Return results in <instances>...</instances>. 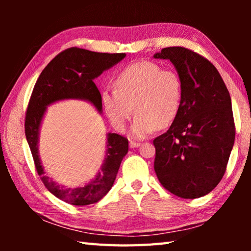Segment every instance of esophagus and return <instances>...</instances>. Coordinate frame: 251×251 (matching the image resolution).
I'll return each mask as SVG.
<instances>
[{"mask_svg": "<svg viewBox=\"0 0 251 251\" xmlns=\"http://www.w3.org/2000/svg\"><path fill=\"white\" fill-rule=\"evenodd\" d=\"M139 146H141V143H136V142H133V141L129 142V147L130 148H137Z\"/></svg>", "mask_w": 251, "mask_h": 251, "instance_id": "obj_1", "label": "esophagus"}]
</instances>
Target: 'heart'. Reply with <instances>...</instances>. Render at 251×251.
<instances>
[{"label": "heart", "instance_id": "obj_1", "mask_svg": "<svg viewBox=\"0 0 251 251\" xmlns=\"http://www.w3.org/2000/svg\"><path fill=\"white\" fill-rule=\"evenodd\" d=\"M116 91L101 93V105L110 124L124 130L135 114L131 136L142 139L155 128L173 124L180 110L182 82L175 71L163 70L150 61L126 66L114 80Z\"/></svg>", "mask_w": 251, "mask_h": 251}]
</instances>
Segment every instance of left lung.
I'll list each match as a JSON object with an SVG mask.
<instances>
[{
	"label": "left lung",
	"mask_w": 251,
	"mask_h": 251,
	"mask_svg": "<svg viewBox=\"0 0 251 251\" xmlns=\"http://www.w3.org/2000/svg\"><path fill=\"white\" fill-rule=\"evenodd\" d=\"M154 58L169 59L182 82L178 116L154 139L155 173L176 196L202 197L222 180L235 143L230 95L217 69L193 50L166 48Z\"/></svg>",
	"instance_id": "obj_1"
}]
</instances>
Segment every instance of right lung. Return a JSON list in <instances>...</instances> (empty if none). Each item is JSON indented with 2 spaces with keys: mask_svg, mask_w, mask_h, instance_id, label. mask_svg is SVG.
I'll return each instance as SVG.
<instances>
[{
  "mask_svg": "<svg viewBox=\"0 0 251 251\" xmlns=\"http://www.w3.org/2000/svg\"><path fill=\"white\" fill-rule=\"evenodd\" d=\"M125 53H97L71 48L56 55L42 71L32 93L25 117V136L42 181L55 197L74 206H86L100 201L115 181L121 163L128 151V141L123 136L108 133L106 152L99 172L87 184L78 187L59 185L45 175L39 154L40 129L50 104L64 100H80L103 112L101 96L94 79L120 63Z\"/></svg>",
  "mask_w": 251,
  "mask_h": 251,
  "instance_id": "add662e5",
  "label": "right lung"
}]
</instances>
